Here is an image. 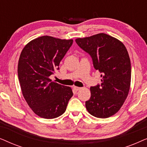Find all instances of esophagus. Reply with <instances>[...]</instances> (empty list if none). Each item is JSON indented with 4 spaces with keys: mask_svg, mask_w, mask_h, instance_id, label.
<instances>
[{
    "mask_svg": "<svg viewBox=\"0 0 147 147\" xmlns=\"http://www.w3.org/2000/svg\"><path fill=\"white\" fill-rule=\"evenodd\" d=\"M74 89L76 90V91H78V90H81V88H79V87H76V86H75V87H74Z\"/></svg>",
    "mask_w": 147,
    "mask_h": 147,
    "instance_id": "esophagus-1",
    "label": "esophagus"
}]
</instances>
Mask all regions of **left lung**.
Here are the masks:
<instances>
[{
  "label": "left lung",
  "instance_id": "8db88e82",
  "mask_svg": "<svg viewBox=\"0 0 147 147\" xmlns=\"http://www.w3.org/2000/svg\"><path fill=\"white\" fill-rule=\"evenodd\" d=\"M76 42L90 54L102 78L100 85L90 88L86 109L95 117H110L120 109L129 92L131 64L127 49L121 41L105 33L78 38Z\"/></svg>",
  "mask_w": 147,
  "mask_h": 147
}]
</instances>
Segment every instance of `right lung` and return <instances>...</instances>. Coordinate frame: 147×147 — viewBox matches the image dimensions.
<instances>
[{
    "instance_id": "add662e5",
    "label": "right lung",
    "mask_w": 147,
    "mask_h": 147,
    "mask_svg": "<svg viewBox=\"0 0 147 147\" xmlns=\"http://www.w3.org/2000/svg\"><path fill=\"white\" fill-rule=\"evenodd\" d=\"M72 43V39L42 36L22 50L18 63L21 91L28 105L40 117L52 119L61 116L73 96L71 88L49 78L59 69L60 61Z\"/></svg>"
}]
</instances>
